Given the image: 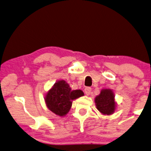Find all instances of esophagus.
Listing matches in <instances>:
<instances>
[{
    "label": "esophagus",
    "instance_id": "obj_1",
    "mask_svg": "<svg viewBox=\"0 0 151 151\" xmlns=\"http://www.w3.org/2000/svg\"><path fill=\"white\" fill-rule=\"evenodd\" d=\"M84 92H85V94H86L87 96H88L90 94V93H91V92H92V88L90 87L85 88Z\"/></svg>",
    "mask_w": 151,
    "mask_h": 151
}]
</instances>
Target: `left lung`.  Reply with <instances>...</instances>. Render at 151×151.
Returning a JSON list of instances; mask_svg holds the SVG:
<instances>
[{"label":"left lung","mask_w":151,"mask_h":151,"mask_svg":"<svg viewBox=\"0 0 151 151\" xmlns=\"http://www.w3.org/2000/svg\"><path fill=\"white\" fill-rule=\"evenodd\" d=\"M96 108L101 113L105 115L113 114L116 109L114 92L109 89H104L100 95L95 98Z\"/></svg>","instance_id":"left-lung-1"}]
</instances>
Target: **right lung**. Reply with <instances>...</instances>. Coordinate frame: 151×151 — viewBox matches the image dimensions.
Returning <instances> with one entry per match:
<instances>
[{
	"label": "right lung",
	"mask_w": 151,
	"mask_h": 151,
	"mask_svg": "<svg viewBox=\"0 0 151 151\" xmlns=\"http://www.w3.org/2000/svg\"><path fill=\"white\" fill-rule=\"evenodd\" d=\"M83 95L82 90H72L66 82L60 81L47 92L45 100L47 108L52 112L63 116L69 111L73 100Z\"/></svg>",
	"instance_id": "obj_1"
}]
</instances>
